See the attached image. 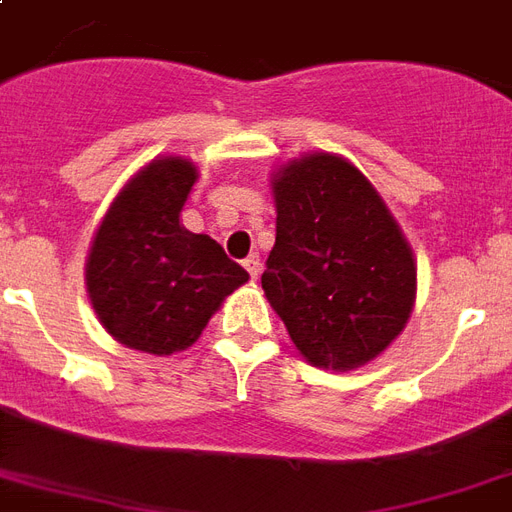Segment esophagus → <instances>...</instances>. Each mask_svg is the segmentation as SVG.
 Masks as SVG:
<instances>
[{"instance_id":"1","label":"esophagus","mask_w":512,"mask_h":512,"mask_svg":"<svg viewBox=\"0 0 512 512\" xmlns=\"http://www.w3.org/2000/svg\"><path fill=\"white\" fill-rule=\"evenodd\" d=\"M244 268H247L249 276L257 282V276H260V271H263V263H260V257L257 255H249L247 260H244Z\"/></svg>"}]
</instances>
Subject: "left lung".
Masks as SVG:
<instances>
[{"instance_id": "1", "label": "left lung", "mask_w": 512, "mask_h": 512, "mask_svg": "<svg viewBox=\"0 0 512 512\" xmlns=\"http://www.w3.org/2000/svg\"><path fill=\"white\" fill-rule=\"evenodd\" d=\"M276 244L263 292L314 368L368 365L403 333L416 257L400 222L357 166L306 152L271 174Z\"/></svg>"}]
</instances>
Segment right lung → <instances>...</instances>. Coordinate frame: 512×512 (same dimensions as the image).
<instances>
[{
  "label": "right lung",
  "mask_w": 512,
  "mask_h": 512,
  "mask_svg": "<svg viewBox=\"0 0 512 512\" xmlns=\"http://www.w3.org/2000/svg\"><path fill=\"white\" fill-rule=\"evenodd\" d=\"M198 166L158 155L109 204L85 260L93 314L117 343L169 357L193 346L230 292L249 282L206 233L179 222Z\"/></svg>",
  "instance_id": "1"
}]
</instances>
